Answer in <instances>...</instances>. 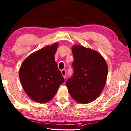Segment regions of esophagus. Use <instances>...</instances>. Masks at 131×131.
<instances>
[{
    "mask_svg": "<svg viewBox=\"0 0 131 131\" xmlns=\"http://www.w3.org/2000/svg\"><path fill=\"white\" fill-rule=\"evenodd\" d=\"M61 74H62V76H63V77H64V79H65L66 77V70H62L61 71Z\"/></svg>",
    "mask_w": 131,
    "mask_h": 131,
    "instance_id": "1",
    "label": "esophagus"
}]
</instances>
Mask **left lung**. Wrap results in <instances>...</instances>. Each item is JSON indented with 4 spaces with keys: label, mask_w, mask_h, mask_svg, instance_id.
I'll use <instances>...</instances> for the list:
<instances>
[{
    "label": "left lung",
    "mask_w": 131,
    "mask_h": 131,
    "mask_svg": "<svg viewBox=\"0 0 131 131\" xmlns=\"http://www.w3.org/2000/svg\"><path fill=\"white\" fill-rule=\"evenodd\" d=\"M74 74L66 86L70 95L80 103L94 101L106 83L107 65L99 52L80 45L72 47Z\"/></svg>",
    "instance_id": "8db88e82"
}]
</instances>
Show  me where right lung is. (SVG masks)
I'll return each instance as SVG.
<instances>
[{"label": "right lung", "mask_w": 131, "mask_h": 131, "mask_svg": "<svg viewBox=\"0 0 131 131\" xmlns=\"http://www.w3.org/2000/svg\"><path fill=\"white\" fill-rule=\"evenodd\" d=\"M56 42L30 54L20 66L19 75L26 94L40 103L50 101L64 79L55 61Z\"/></svg>", "instance_id": "right-lung-1"}]
</instances>
